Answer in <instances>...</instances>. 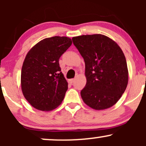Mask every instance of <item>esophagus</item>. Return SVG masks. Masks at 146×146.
<instances>
[{
	"mask_svg": "<svg viewBox=\"0 0 146 146\" xmlns=\"http://www.w3.org/2000/svg\"><path fill=\"white\" fill-rule=\"evenodd\" d=\"M74 81H75L74 79H71V80H68V82H69L70 84H73V82H74Z\"/></svg>",
	"mask_w": 146,
	"mask_h": 146,
	"instance_id": "esophagus-1",
	"label": "esophagus"
}]
</instances>
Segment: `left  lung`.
Returning a JSON list of instances; mask_svg holds the SVG:
<instances>
[{
  "instance_id": "obj_1",
  "label": "left lung",
  "mask_w": 146,
  "mask_h": 146,
  "mask_svg": "<svg viewBox=\"0 0 146 146\" xmlns=\"http://www.w3.org/2000/svg\"><path fill=\"white\" fill-rule=\"evenodd\" d=\"M72 40L85 62L83 101L95 110L113 106L124 93L128 81L126 60L121 48L101 34L73 37Z\"/></svg>"
}]
</instances>
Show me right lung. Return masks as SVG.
I'll use <instances>...</instances> for the list:
<instances>
[{"mask_svg":"<svg viewBox=\"0 0 146 146\" xmlns=\"http://www.w3.org/2000/svg\"><path fill=\"white\" fill-rule=\"evenodd\" d=\"M71 44V39L67 37L45 38L25 57L21 71L22 91L36 109L51 110L64 100L68 83L61 71L59 59Z\"/></svg>","mask_w":146,"mask_h":146,"instance_id":"add662e5","label":"right lung"}]
</instances>
